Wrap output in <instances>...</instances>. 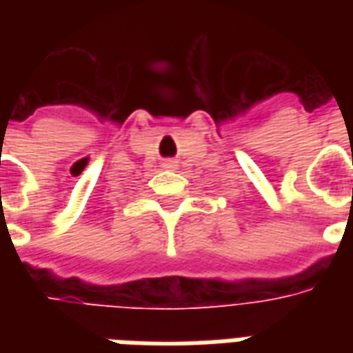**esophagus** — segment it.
I'll use <instances>...</instances> for the list:
<instances>
[{
  "label": "esophagus",
  "mask_w": 353,
  "mask_h": 353,
  "mask_svg": "<svg viewBox=\"0 0 353 353\" xmlns=\"http://www.w3.org/2000/svg\"><path fill=\"white\" fill-rule=\"evenodd\" d=\"M176 166H177L176 161H164V162H162V168H164V170H174Z\"/></svg>",
  "instance_id": "1"
}]
</instances>
